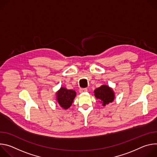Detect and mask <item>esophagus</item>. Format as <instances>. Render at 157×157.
<instances>
[{
  "label": "esophagus",
  "instance_id": "34e87169",
  "mask_svg": "<svg viewBox=\"0 0 157 157\" xmlns=\"http://www.w3.org/2000/svg\"><path fill=\"white\" fill-rule=\"evenodd\" d=\"M87 91V88H81V89H79V93H81L86 92Z\"/></svg>",
  "mask_w": 157,
  "mask_h": 157
}]
</instances>
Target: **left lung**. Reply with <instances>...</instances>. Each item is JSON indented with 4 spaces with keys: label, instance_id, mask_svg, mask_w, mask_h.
Returning a JSON list of instances; mask_svg holds the SVG:
<instances>
[{
    "label": "left lung",
    "instance_id": "1",
    "mask_svg": "<svg viewBox=\"0 0 157 157\" xmlns=\"http://www.w3.org/2000/svg\"><path fill=\"white\" fill-rule=\"evenodd\" d=\"M94 96L101 101L103 105L112 102L114 99V94L113 89L106 85H102L94 90Z\"/></svg>",
    "mask_w": 157,
    "mask_h": 157
}]
</instances>
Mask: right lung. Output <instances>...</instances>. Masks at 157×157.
<instances>
[{
	"label": "right lung",
	"instance_id": "1",
	"mask_svg": "<svg viewBox=\"0 0 157 157\" xmlns=\"http://www.w3.org/2000/svg\"><path fill=\"white\" fill-rule=\"evenodd\" d=\"M57 101L59 104L64 109H68L72 104L76 95L75 91L61 87L57 93Z\"/></svg>",
	"mask_w": 157,
	"mask_h": 157
}]
</instances>
